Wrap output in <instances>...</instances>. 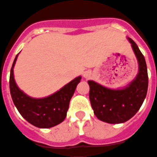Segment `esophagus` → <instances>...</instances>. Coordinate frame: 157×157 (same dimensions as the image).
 <instances>
[{
    "label": "esophagus",
    "instance_id": "34e87169",
    "mask_svg": "<svg viewBox=\"0 0 157 157\" xmlns=\"http://www.w3.org/2000/svg\"><path fill=\"white\" fill-rule=\"evenodd\" d=\"M90 75H91V72L90 71H85L83 73V77L85 78H88L90 77Z\"/></svg>",
    "mask_w": 157,
    "mask_h": 157
}]
</instances>
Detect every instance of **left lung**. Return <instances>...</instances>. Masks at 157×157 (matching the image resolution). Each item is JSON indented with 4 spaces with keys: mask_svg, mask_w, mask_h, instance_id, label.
<instances>
[{
    "mask_svg": "<svg viewBox=\"0 0 157 157\" xmlns=\"http://www.w3.org/2000/svg\"><path fill=\"white\" fill-rule=\"evenodd\" d=\"M138 62L136 78L121 89H110L89 80L90 101L94 113L100 121L109 124L124 123L140 109L147 94L148 71L144 56L136 43L128 38Z\"/></svg>",
    "mask_w": 157,
    "mask_h": 157,
    "instance_id": "left-lung-1",
    "label": "left lung"
}]
</instances>
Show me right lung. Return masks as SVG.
<instances>
[{
    "label": "right lung",
    "instance_id": "1",
    "mask_svg": "<svg viewBox=\"0 0 157 157\" xmlns=\"http://www.w3.org/2000/svg\"><path fill=\"white\" fill-rule=\"evenodd\" d=\"M17 56L10 71L9 87L15 106L27 121L34 126L48 128L56 126L63 121L69 108L71 98L82 77L75 78L56 93L42 98H34L21 90L14 79L13 68Z\"/></svg>",
    "mask_w": 157,
    "mask_h": 157
}]
</instances>
